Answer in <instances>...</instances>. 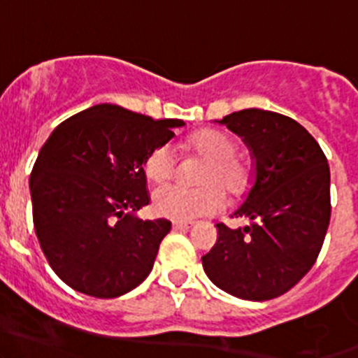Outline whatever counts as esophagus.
Returning a JSON list of instances; mask_svg holds the SVG:
<instances>
[{
    "label": "esophagus",
    "mask_w": 358,
    "mask_h": 358,
    "mask_svg": "<svg viewBox=\"0 0 358 358\" xmlns=\"http://www.w3.org/2000/svg\"><path fill=\"white\" fill-rule=\"evenodd\" d=\"M192 225H194V222H183V220H175V222H173V229L175 230L190 229Z\"/></svg>",
    "instance_id": "34e87169"
}]
</instances>
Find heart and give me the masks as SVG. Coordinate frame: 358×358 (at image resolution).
I'll use <instances>...</instances> for the list:
<instances>
[{
    "instance_id": "heart-1",
    "label": "heart",
    "mask_w": 358,
    "mask_h": 358,
    "mask_svg": "<svg viewBox=\"0 0 358 358\" xmlns=\"http://www.w3.org/2000/svg\"><path fill=\"white\" fill-rule=\"evenodd\" d=\"M190 149L208 159L201 182L206 185L190 189L185 185H164L154 194V209L159 216L173 220H194L220 211L227 192L241 197L255 182V164L244 154H237L232 136L216 129H204L190 138ZM176 169L175 152L169 145H161L149 154L145 173L152 182H168Z\"/></svg>"
}]
</instances>
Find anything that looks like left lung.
I'll return each instance as SVG.
<instances>
[{
	"label": "left lung",
	"mask_w": 358,
	"mask_h": 358,
	"mask_svg": "<svg viewBox=\"0 0 358 358\" xmlns=\"http://www.w3.org/2000/svg\"><path fill=\"white\" fill-rule=\"evenodd\" d=\"M255 159V185L218 241L202 256L206 275L229 294L265 301L291 289L315 263L331 220V173L322 149L299 122L272 110L244 109L220 119Z\"/></svg>",
	"instance_id": "8db88e82"
}]
</instances>
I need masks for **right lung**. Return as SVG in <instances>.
<instances>
[{"instance_id": "1", "label": "right lung", "mask_w": 358, "mask_h": 358, "mask_svg": "<svg viewBox=\"0 0 358 358\" xmlns=\"http://www.w3.org/2000/svg\"><path fill=\"white\" fill-rule=\"evenodd\" d=\"M182 119L100 103L60 122L31 173L32 220L53 272L83 294L117 298L154 266L171 230L164 218H136L149 204L145 161L175 136Z\"/></svg>"}]
</instances>
